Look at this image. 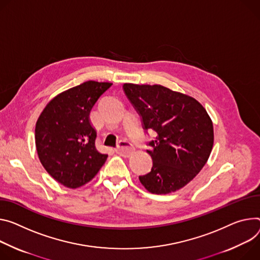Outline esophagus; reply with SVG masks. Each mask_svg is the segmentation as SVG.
I'll return each mask as SVG.
<instances>
[{"mask_svg":"<svg viewBox=\"0 0 260 260\" xmlns=\"http://www.w3.org/2000/svg\"><path fill=\"white\" fill-rule=\"evenodd\" d=\"M115 151H116L117 154L122 155L124 157H127V156H129L133 153L134 147H133V145L129 142H127V141L123 140V141H120L119 145H118V147L115 149Z\"/></svg>","mask_w":260,"mask_h":260,"instance_id":"34e87169","label":"esophagus"}]
</instances>
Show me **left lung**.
Here are the masks:
<instances>
[{"label": "left lung", "mask_w": 260, "mask_h": 260, "mask_svg": "<svg viewBox=\"0 0 260 260\" xmlns=\"http://www.w3.org/2000/svg\"><path fill=\"white\" fill-rule=\"evenodd\" d=\"M123 90L142 118L144 129L157 134L147 150L151 171L139 176L141 183L157 195L179 190L201 171L210 155V117L195 99L160 85L125 83Z\"/></svg>", "instance_id": "obj_1"}]
</instances>
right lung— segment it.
<instances>
[{
    "mask_svg": "<svg viewBox=\"0 0 260 260\" xmlns=\"http://www.w3.org/2000/svg\"><path fill=\"white\" fill-rule=\"evenodd\" d=\"M112 83L87 81L55 96L35 127V144L42 166L69 188L80 187L98 174L108 154L95 147L96 131L90 112Z\"/></svg>",
    "mask_w": 260,
    "mask_h": 260,
    "instance_id": "right-lung-1",
    "label": "right lung"
}]
</instances>
